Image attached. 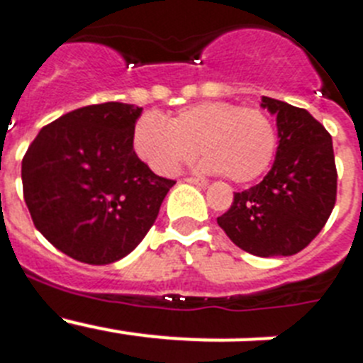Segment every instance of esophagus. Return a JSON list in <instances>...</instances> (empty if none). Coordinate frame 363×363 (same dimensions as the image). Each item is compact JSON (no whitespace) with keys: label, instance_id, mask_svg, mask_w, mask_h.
Instances as JSON below:
<instances>
[{"label":"esophagus","instance_id":"obj_1","mask_svg":"<svg viewBox=\"0 0 363 363\" xmlns=\"http://www.w3.org/2000/svg\"><path fill=\"white\" fill-rule=\"evenodd\" d=\"M185 182L191 185H198V187H207V185H209L207 179H200V178H185Z\"/></svg>","mask_w":363,"mask_h":363}]
</instances>
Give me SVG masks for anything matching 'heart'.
<instances>
[{
    "label": "heart",
    "mask_w": 363,
    "mask_h": 363,
    "mask_svg": "<svg viewBox=\"0 0 363 363\" xmlns=\"http://www.w3.org/2000/svg\"><path fill=\"white\" fill-rule=\"evenodd\" d=\"M136 154L158 174H174L198 152L201 171L247 184L274 160L278 133L267 112L227 101H200L179 108L169 121L156 112L138 118L133 130Z\"/></svg>",
    "instance_id": "heart-1"
}]
</instances>
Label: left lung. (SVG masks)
<instances>
[{
	"label": "left lung",
	"instance_id": "8db88e82",
	"mask_svg": "<svg viewBox=\"0 0 363 363\" xmlns=\"http://www.w3.org/2000/svg\"><path fill=\"white\" fill-rule=\"evenodd\" d=\"M262 107L277 114V158L258 185L234 192L218 225L251 255L291 256L318 236L335 207L333 140L306 108L267 96Z\"/></svg>",
	"mask_w": 363,
	"mask_h": 363
}]
</instances>
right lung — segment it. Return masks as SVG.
<instances>
[{"instance_id":"obj_1","label":"right lung","mask_w":363,"mask_h":363,"mask_svg":"<svg viewBox=\"0 0 363 363\" xmlns=\"http://www.w3.org/2000/svg\"><path fill=\"white\" fill-rule=\"evenodd\" d=\"M142 107L120 101L76 108L45 125L21 162L23 198L56 249L91 265L133 252L156 221L174 179L138 158Z\"/></svg>"}]
</instances>
